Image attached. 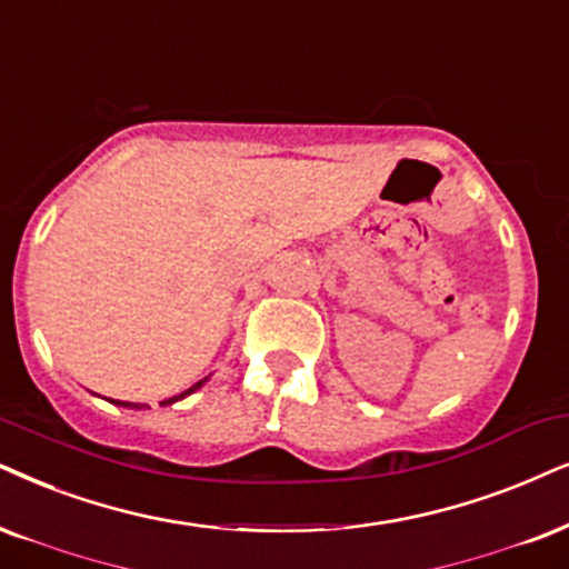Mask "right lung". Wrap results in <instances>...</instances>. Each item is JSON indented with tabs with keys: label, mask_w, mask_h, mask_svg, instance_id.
Listing matches in <instances>:
<instances>
[{
	"label": "right lung",
	"mask_w": 569,
	"mask_h": 569,
	"mask_svg": "<svg viewBox=\"0 0 569 569\" xmlns=\"http://www.w3.org/2000/svg\"><path fill=\"white\" fill-rule=\"evenodd\" d=\"M204 380H207V378H204ZM204 380H199V383H193L191 388H186V391H183V393H178V397H172V399H164V401H160V405H162V407H164V405H176V401L186 399V397H189V393L197 391V388L204 386ZM114 405H120V407H128V409H143V407H147V405H131V401H114Z\"/></svg>",
	"instance_id": "add662e5"
}]
</instances>
